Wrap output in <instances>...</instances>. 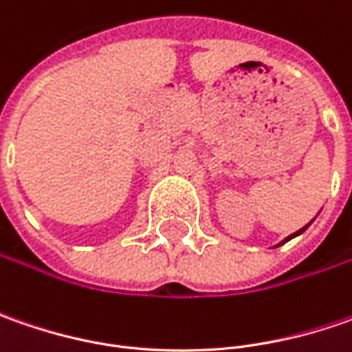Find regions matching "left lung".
I'll use <instances>...</instances> for the list:
<instances>
[{
    "label": "left lung",
    "mask_w": 352,
    "mask_h": 352,
    "mask_svg": "<svg viewBox=\"0 0 352 352\" xmlns=\"http://www.w3.org/2000/svg\"><path fill=\"white\" fill-rule=\"evenodd\" d=\"M309 225H311V221H309V223L305 225V227H302V229H300V231H296V233H292L290 236H286V239H284V241H282V243H280V245H284V243H288V241H290V239H294V236L302 235V233H304V231H305V229H307V227H309ZM280 245H276V247H280Z\"/></svg>",
    "instance_id": "1"
}]
</instances>
